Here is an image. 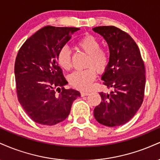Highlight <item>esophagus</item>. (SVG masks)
Listing matches in <instances>:
<instances>
[{"mask_svg": "<svg viewBox=\"0 0 160 160\" xmlns=\"http://www.w3.org/2000/svg\"><path fill=\"white\" fill-rule=\"evenodd\" d=\"M80 94H81L82 97H83V96H86V95H89V93L87 92H80Z\"/></svg>", "mask_w": 160, "mask_h": 160, "instance_id": "1", "label": "esophagus"}]
</instances>
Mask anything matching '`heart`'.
Instances as JSON below:
<instances>
[{"label":"heart","mask_w":160,"mask_h":160,"mask_svg":"<svg viewBox=\"0 0 160 160\" xmlns=\"http://www.w3.org/2000/svg\"><path fill=\"white\" fill-rule=\"evenodd\" d=\"M77 46L83 52L88 55L86 67L83 71H74L69 76V82L75 89L88 90L92 82L96 78V71L103 73L110 63V52L105 47H100V41L96 37L86 34L77 42ZM57 62L62 69L68 71L71 68V52L68 47H63L57 55Z\"/></svg>","instance_id":"heart-1"}]
</instances>
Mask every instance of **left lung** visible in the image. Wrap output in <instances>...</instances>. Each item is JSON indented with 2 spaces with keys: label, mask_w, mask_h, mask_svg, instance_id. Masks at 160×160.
Wrapping results in <instances>:
<instances>
[{
  "label": "left lung",
  "mask_w": 160,
  "mask_h": 160,
  "mask_svg": "<svg viewBox=\"0 0 160 160\" xmlns=\"http://www.w3.org/2000/svg\"><path fill=\"white\" fill-rule=\"evenodd\" d=\"M103 36L110 50V63L102 80L110 93L100 92L102 102L94 109L99 123L122 126L135 116L142 104L145 89V67L140 50L129 34L115 26L92 28Z\"/></svg>",
  "instance_id": "1"
}]
</instances>
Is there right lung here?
Instances as JSON below:
<instances>
[{
	"label": "right lung",
	"instance_id": "add662e5",
	"mask_svg": "<svg viewBox=\"0 0 160 160\" xmlns=\"http://www.w3.org/2000/svg\"><path fill=\"white\" fill-rule=\"evenodd\" d=\"M78 30L45 26L31 36L18 52L14 68L18 100L37 123L53 126L65 120L74 101L80 96L78 91L63 87L68 82L57 62L60 49Z\"/></svg>",
	"mask_w": 160,
	"mask_h": 160
}]
</instances>
